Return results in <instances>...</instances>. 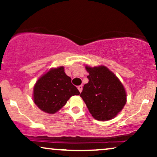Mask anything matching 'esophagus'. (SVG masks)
Listing matches in <instances>:
<instances>
[{
    "label": "esophagus",
    "mask_w": 157,
    "mask_h": 157,
    "mask_svg": "<svg viewBox=\"0 0 157 157\" xmlns=\"http://www.w3.org/2000/svg\"><path fill=\"white\" fill-rule=\"evenodd\" d=\"M77 89H78L79 91H80V92H81V91H82V86H79L78 87H77Z\"/></svg>",
    "instance_id": "1"
}]
</instances>
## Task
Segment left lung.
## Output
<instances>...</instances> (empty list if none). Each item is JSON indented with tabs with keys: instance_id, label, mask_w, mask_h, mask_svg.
<instances>
[{
	"instance_id": "8db88e82",
	"label": "left lung",
	"mask_w": 157,
	"mask_h": 157,
	"mask_svg": "<svg viewBox=\"0 0 157 157\" xmlns=\"http://www.w3.org/2000/svg\"><path fill=\"white\" fill-rule=\"evenodd\" d=\"M89 82L84 85L80 96L89 112L97 120L113 119L126 103V92L117 77L104 66H86Z\"/></svg>"
}]
</instances>
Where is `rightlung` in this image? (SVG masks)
<instances>
[{
    "label": "right lung",
    "mask_w": 157,
    "mask_h": 157,
    "mask_svg": "<svg viewBox=\"0 0 157 157\" xmlns=\"http://www.w3.org/2000/svg\"><path fill=\"white\" fill-rule=\"evenodd\" d=\"M80 91L66 75L63 66L52 68L40 77L34 86L33 100L40 109L48 113H55L74 95Z\"/></svg>",
    "instance_id": "obj_1"
}]
</instances>
